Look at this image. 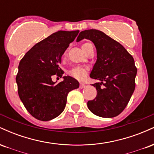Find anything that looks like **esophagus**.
Wrapping results in <instances>:
<instances>
[{
  "mask_svg": "<svg viewBox=\"0 0 154 154\" xmlns=\"http://www.w3.org/2000/svg\"><path fill=\"white\" fill-rule=\"evenodd\" d=\"M85 87V83L81 82L80 84H79V88H81V89H82V88H84Z\"/></svg>",
  "mask_w": 154,
  "mask_h": 154,
  "instance_id": "34e87169",
  "label": "esophagus"
}]
</instances>
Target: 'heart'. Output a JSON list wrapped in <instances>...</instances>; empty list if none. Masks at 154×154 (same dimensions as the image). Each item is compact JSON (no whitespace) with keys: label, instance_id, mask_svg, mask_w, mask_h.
I'll return each instance as SVG.
<instances>
[{"label":"heart","instance_id":"obj_1","mask_svg":"<svg viewBox=\"0 0 154 154\" xmlns=\"http://www.w3.org/2000/svg\"><path fill=\"white\" fill-rule=\"evenodd\" d=\"M91 44L89 43H84L82 45V49L85 53H87L88 49L90 48V47L91 46ZM66 55V53H64L63 56ZM87 69L84 68L82 66H77L72 68L71 70L69 71V75L72 76L74 78L77 79H82L83 78L85 77V76L87 75Z\"/></svg>","mask_w":154,"mask_h":154}]
</instances>
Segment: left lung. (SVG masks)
I'll use <instances>...</instances> for the list:
<instances>
[{
	"instance_id": "8db88e82",
	"label": "left lung",
	"mask_w": 154,
	"mask_h": 154,
	"mask_svg": "<svg viewBox=\"0 0 154 154\" xmlns=\"http://www.w3.org/2000/svg\"><path fill=\"white\" fill-rule=\"evenodd\" d=\"M85 38L94 43L97 51L96 62L90 77L100 80L93 85L96 88L97 95L88 102V107L96 116L114 117L122 112L135 91V61L121 44L103 32L82 31L77 42Z\"/></svg>"
}]
</instances>
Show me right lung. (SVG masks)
Listing matches in <instances>:
<instances>
[{
  "label": "right lung",
  "mask_w": 154,
  "mask_h": 154,
  "mask_svg": "<svg viewBox=\"0 0 154 154\" xmlns=\"http://www.w3.org/2000/svg\"><path fill=\"white\" fill-rule=\"evenodd\" d=\"M79 30L53 33L35 45L21 59L16 81L19 96L28 112L37 119L49 121L60 115L66 106L67 95L79 88L70 76L56 84L52 76L62 77L59 66L61 56Z\"/></svg>",
  "instance_id": "obj_1"
}]
</instances>
